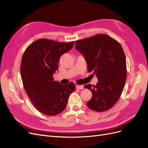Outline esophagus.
<instances>
[{
  "label": "esophagus",
  "instance_id": "esophagus-1",
  "mask_svg": "<svg viewBox=\"0 0 148 148\" xmlns=\"http://www.w3.org/2000/svg\"><path fill=\"white\" fill-rule=\"evenodd\" d=\"M76 88L78 89H84V86L83 85H76Z\"/></svg>",
  "mask_w": 148,
  "mask_h": 148
}]
</instances>
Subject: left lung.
<instances>
[{
  "label": "left lung",
  "instance_id": "left-lung-1",
  "mask_svg": "<svg viewBox=\"0 0 148 148\" xmlns=\"http://www.w3.org/2000/svg\"><path fill=\"white\" fill-rule=\"evenodd\" d=\"M75 48L84 56L88 71L98 79L95 86H84L92 92L87 106L96 112L111 109L119 99L126 82V58L122 47L109 36L98 34L76 41Z\"/></svg>",
  "mask_w": 148,
  "mask_h": 148
}]
</instances>
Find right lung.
I'll return each instance as SVG.
<instances>
[{
	"mask_svg": "<svg viewBox=\"0 0 148 148\" xmlns=\"http://www.w3.org/2000/svg\"><path fill=\"white\" fill-rule=\"evenodd\" d=\"M73 45L74 41L60 42L39 39L23 53L20 73L25 90L36 109L43 114L53 116L62 112L69 95L75 90L73 83L61 84L53 78L60 57Z\"/></svg>",
	"mask_w": 148,
	"mask_h": 148,
	"instance_id": "1",
	"label": "right lung"
}]
</instances>
